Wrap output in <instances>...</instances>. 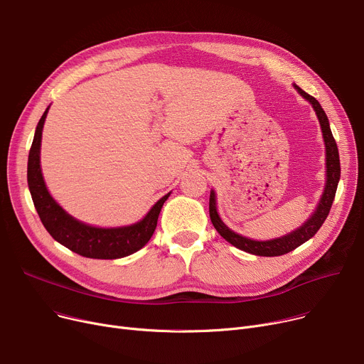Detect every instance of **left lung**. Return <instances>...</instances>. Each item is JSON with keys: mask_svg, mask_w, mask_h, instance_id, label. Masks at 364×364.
Wrapping results in <instances>:
<instances>
[{"mask_svg": "<svg viewBox=\"0 0 364 364\" xmlns=\"http://www.w3.org/2000/svg\"><path fill=\"white\" fill-rule=\"evenodd\" d=\"M296 89L299 90V93L303 96L304 100H307L313 105L314 111H316V115L319 118V123H321V127H322L323 139H325V146H326V187H325V191L322 195V199L319 202V206H318L316 212L311 215L310 220L303 227H300L299 230L289 232L288 235H284L281 238L268 240V241L250 240V238L241 237L237 232L231 231L221 221L220 215H218V212H216L215 193H213V190L210 191L209 216H210V221H212L215 230L220 232L221 237H224L228 241V243H231L237 249L245 250V252L256 255V256H281V255H285L288 252L297 249L299 246L306 243L309 238H311L314 234H316L318 230L325 223L326 216L331 210V206H332V202H333V198H335V193H336V187H338V181H340V176H341L340 155H338L336 141L332 136V132H331V127H329V121H328V117H326L325 111L322 109L321 104L316 100H314L311 95L306 93L299 86H296Z\"/></svg>", "mask_w": 364, "mask_h": 364, "instance_id": "obj_1", "label": "left lung"}]
</instances>
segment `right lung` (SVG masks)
<instances>
[{
    "label": "right lung",
    "mask_w": 364,
    "mask_h": 364,
    "mask_svg": "<svg viewBox=\"0 0 364 364\" xmlns=\"http://www.w3.org/2000/svg\"><path fill=\"white\" fill-rule=\"evenodd\" d=\"M48 108L36 126L35 137L29 151L28 184L33 205L46 231L71 252L90 259H118L140 250L151 240L162 205L168 199H159L148 215L137 224L121 228H96L86 225L65 213L48 193L39 165L41 137Z\"/></svg>",
    "instance_id": "obj_1"
}]
</instances>
